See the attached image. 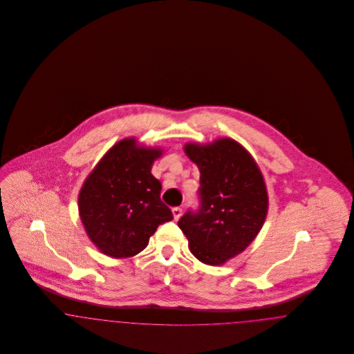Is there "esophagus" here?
I'll list each match as a JSON object with an SVG mask.
<instances>
[{"label": "esophagus", "instance_id": "esophagus-1", "mask_svg": "<svg viewBox=\"0 0 354 354\" xmlns=\"http://www.w3.org/2000/svg\"><path fill=\"white\" fill-rule=\"evenodd\" d=\"M172 215H174V219H180V216H182V208H179V207L172 208Z\"/></svg>", "mask_w": 354, "mask_h": 354}]
</instances>
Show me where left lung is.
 <instances>
[{
  "mask_svg": "<svg viewBox=\"0 0 354 354\" xmlns=\"http://www.w3.org/2000/svg\"><path fill=\"white\" fill-rule=\"evenodd\" d=\"M201 171V209L178 221L191 253L207 266H223L259 235L268 214L264 176L248 150L231 138L185 143Z\"/></svg>",
  "mask_w": 354,
  "mask_h": 354,
  "instance_id": "obj_1",
  "label": "left lung"
}]
</instances>
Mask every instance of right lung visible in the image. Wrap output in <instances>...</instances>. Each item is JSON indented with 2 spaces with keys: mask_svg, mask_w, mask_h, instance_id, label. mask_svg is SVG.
I'll use <instances>...</instances> for the list:
<instances>
[{
  "mask_svg": "<svg viewBox=\"0 0 354 354\" xmlns=\"http://www.w3.org/2000/svg\"><path fill=\"white\" fill-rule=\"evenodd\" d=\"M160 147L124 138L106 152L84 179L78 211L93 244L114 259L142 252L156 228L172 220L160 201V182L151 174Z\"/></svg>",
  "mask_w": 354,
  "mask_h": 354,
  "instance_id": "obj_1",
  "label": "right lung"
}]
</instances>
